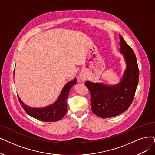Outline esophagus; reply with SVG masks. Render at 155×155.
<instances>
[{"mask_svg":"<svg viewBox=\"0 0 155 155\" xmlns=\"http://www.w3.org/2000/svg\"><path fill=\"white\" fill-rule=\"evenodd\" d=\"M80 78H81V81H84V80L86 79V77H85L84 74H83V73H81V74H80Z\"/></svg>","mask_w":155,"mask_h":155,"instance_id":"34e87169","label":"esophagus"}]
</instances>
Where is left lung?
<instances>
[{
	"label": "left lung",
	"mask_w": 155,
	"mask_h": 155,
	"mask_svg": "<svg viewBox=\"0 0 155 155\" xmlns=\"http://www.w3.org/2000/svg\"><path fill=\"white\" fill-rule=\"evenodd\" d=\"M120 36V53L126 62V69L119 83L108 85L102 83H85L91 95L93 113L102 118L114 117L125 112L130 106L139 82V68L132 49Z\"/></svg>",
	"instance_id": "left-lung-1"
}]
</instances>
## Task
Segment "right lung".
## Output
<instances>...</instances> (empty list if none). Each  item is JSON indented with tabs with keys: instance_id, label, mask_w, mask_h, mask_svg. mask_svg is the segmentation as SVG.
Segmentation results:
<instances>
[{
	"instance_id": "obj_1",
	"label": "right lung",
	"mask_w": 155,
	"mask_h": 155,
	"mask_svg": "<svg viewBox=\"0 0 155 155\" xmlns=\"http://www.w3.org/2000/svg\"><path fill=\"white\" fill-rule=\"evenodd\" d=\"M76 83L77 81L76 78L68 82L61 90L57 101L52 104L44 107L36 108L28 106L22 102L19 96H18V97L22 107L29 116L42 121H57L62 119V117L66 114L67 110V98L71 88Z\"/></svg>"
}]
</instances>
